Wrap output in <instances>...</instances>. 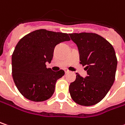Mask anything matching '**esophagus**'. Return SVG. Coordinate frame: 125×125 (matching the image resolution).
<instances>
[{
	"mask_svg": "<svg viewBox=\"0 0 125 125\" xmlns=\"http://www.w3.org/2000/svg\"><path fill=\"white\" fill-rule=\"evenodd\" d=\"M65 73H69V70H65Z\"/></svg>",
	"mask_w": 125,
	"mask_h": 125,
	"instance_id": "34e87169",
	"label": "esophagus"
}]
</instances>
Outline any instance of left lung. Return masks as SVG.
<instances>
[{"instance_id": "1", "label": "left lung", "mask_w": 125, "mask_h": 125, "mask_svg": "<svg viewBox=\"0 0 125 125\" xmlns=\"http://www.w3.org/2000/svg\"><path fill=\"white\" fill-rule=\"evenodd\" d=\"M77 45L80 61L87 76L76 73L69 85V93L75 103L83 106L97 104L105 98L113 85L117 60L113 47L95 33L69 34Z\"/></svg>"}]
</instances>
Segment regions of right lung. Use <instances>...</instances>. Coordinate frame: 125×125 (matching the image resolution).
<instances>
[{
  "label": "right lung",
  "instance_id": "add662e5",
  "mask_svg": "<svg viewBox=\"0 0 125 125\" xmlns=\"http://www.w3.org/2000/svg\"><path fill=\"white\" fill-rule=\"evenodd\" d=\"M69 40L68 34L38 30L19 41L12 55V73L16 87L25 98L42 102L52 96L56 82L64 71H53L47 68L46 63H51L58 44Z\"/></svg>",
  "mask_w": 125,
  "mask_h": 125
}]
</instances>
